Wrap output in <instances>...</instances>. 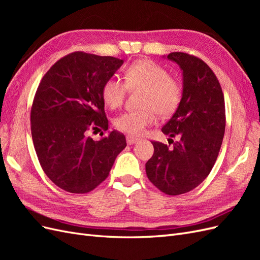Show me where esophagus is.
<instances>
[{"label": "esophagus", "mask_w": 260, "mask_h": 260, "mask_svg": "<svg viewBox=\"0 0 260 260\" xmlns=\"http://www.w3.org/2000/svg\"><path fill=\"white\" fill-rule=\"evenodd\" d=\"M138 142H139V139L133 138V137H131V136H128V137H127V143H128L129 145L136 144V143H138Z\"/></svg>", "instance_id": "esophagus-1"}]
</instances>
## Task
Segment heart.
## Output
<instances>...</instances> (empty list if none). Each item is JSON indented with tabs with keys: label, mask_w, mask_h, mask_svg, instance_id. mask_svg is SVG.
Here are the masks:
<instances>
[{
	"label": "heart",
	"mask_w": 260,
	"mask_h": 260,
	"mask_svg": "<svg viewBox=\"0 0 260 260\" xmlns=\"http://www.w3.org/2000/svg\"><path fill=\"white\" fill-rule=\"evenodd\" d=\"M125 84L117 78L105 81L102 88V98L111 108L119 107L128 89H143L137 111H128L117 116L116 127L131 136H139L155 121V112L159 116L171 115L181 101V86L169 77L162 66L148 59L137 60L124 72Z\"/></svg>",
	"instance_id": "obj_1"
}]
</instances>
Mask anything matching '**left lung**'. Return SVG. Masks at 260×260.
Masks as SVG:
<instances>
[{
    "instance_id": "1",
    "label": "left lung",
    "mask_w": 260,
    "mask_h": 260,
    "mask_svg": "<svg viewBox=\"0 0 260 260\" xmlns=\"http://www.w3.org/2000/svg\"><path fill=\"white\" fill-rule=\"evenodd\" d=\"M162 57L182 72L180 104L161 128L164 135L180 140L172 148L152 142L154 154L145 170L161 192L180 195L200 185L214 167L225 129L224 98L217 77L202 59L181 52Z\"/></svg>"
}]
</instances>
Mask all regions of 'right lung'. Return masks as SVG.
Segmentation results:
<instances>
[{
    "instance_id": "add662e5",
    "label": "right lung",
    "mask_w": 260,
    "mask_h": 260,
    "mask_svg": "<svg viewBox=\"0 0 260 260\" xmlns=\"http://www.w3.org/2000/svg\"><path fill=\"white\" fill-rule=\"evenodd\" d=\"M122 64L116 57L75 52L55 62L38 86L31 136L45 175L62 190L92 191L127 146L116 130L100 141L90 137L91 131L108 129L102 88Z\"/></svg>"
}]
</instances>
